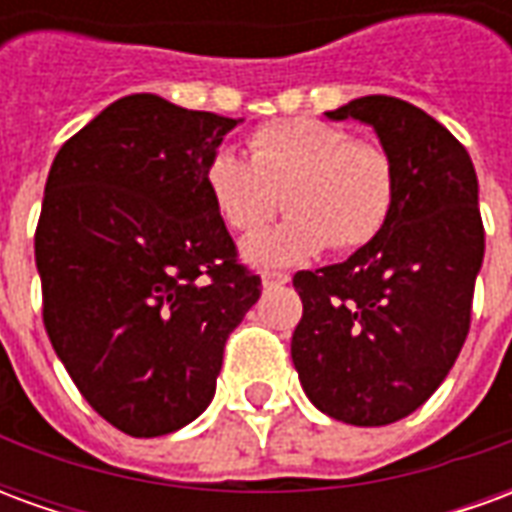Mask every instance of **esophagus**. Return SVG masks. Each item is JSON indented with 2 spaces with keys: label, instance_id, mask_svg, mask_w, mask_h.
<instances>
[{
  "label": "esophagus",
  "instance_id": "obj_1",
  "mask_svg": "<svg viewBox=\"0 0 512 512\" xmlns=\"http://www.w3.org/2000/svg\"><path fill=\"white\" fill-rule=\"evenodd\" d=\"M290 274L285 271H263V288H274V285H288Z\"/></svg>",
  "mask_w": 512,
  "mask_h": 512
}]
</instances>
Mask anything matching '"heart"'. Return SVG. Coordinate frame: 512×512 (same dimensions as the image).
Here are the masks:
<instances>
[{"label":"heart","instance_id":"b5f03b06","mask_svg":"<svg viewBox=\"0 0 512 512\" xmlns=\"http://www.w3.org/2000/svg\"><path fill=\"white\" fill-rule=\"evenodd\" d=\"M202 180L235 233H257L279 208L290 211L279 227L244 244V257L255 266H293L329 244L351 252L376 241L397 191L384 147L315 117L260 126L249 136V158L219 147L205 161Z\"/></svg>","mask_w":512,"mask_h":512}]
</instances>
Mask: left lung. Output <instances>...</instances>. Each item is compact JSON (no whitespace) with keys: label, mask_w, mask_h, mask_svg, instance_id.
I'll use <instances>...</instances> for the list:
<instances>
[{"label":"left lung","mask_w":512,"mask_h":512,"mask_svg":"<svg viewBox=\"0 0 512 512\" xmlns=\"http://www.w3.org/2000/svg\"><path fill=\"white\" fill-rule=\"evenodd\" d=\"M326 117L376 131L395 164V208L348 260L293 277L304 315L290 356L312 406L378 428L439 389L469 334L485 252L477 175L466 147L408 101L365 95Z\"/></svg>","instance_id":"8db88e82"}]
</instances>
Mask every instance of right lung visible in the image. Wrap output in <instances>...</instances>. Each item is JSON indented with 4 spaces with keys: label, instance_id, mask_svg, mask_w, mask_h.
Instances as JSON below:
<instances>
[{
    "label": "right lung",
    "instance_id": "right-lung-1",
    "mask_svg": "<svg viewBox=\"0 0 512 512\" xmlns=\"http://www.w3.org/2000/svg\"><path fill=\"white\" fill-rule=\"evenodd\" d=\"M238 123L126 95L49 169L35 233L43 323L84 400L136 439L208 408L224 343L260 299L202 180Z\"/></svg>",
    "mask_w": 512,
    "mask_h": 512
}]
</instances>
